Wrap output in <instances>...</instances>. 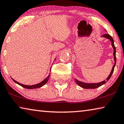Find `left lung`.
Here are the masks:
<instances>
[{
  "mask_svg": "<svg viewBox=\"0 0 124 124\" xmlns=\"http://www.w3.org/2000/svg\"><path fill=\"white\" fill-rule=\"evenodd\" d=\"M102 37H103L104 38H107L108 39H109L111 43H112V45L113 46V49H114V53H113V54H114V59L115 61V63L114 64V66L113 67V68H112V70L110 72V74L109 75L108 77L107 78L106 80H104L102 81V82L101 83H92V84H86V83H83L81 82V81H80L77 80V79H75V82L77 83V84L80 86L83 87V88H84V89H96V88H97L98 87L101 86L104 84L105 83L107 82L108 81V80L110 78L111 76H112V75L113 74V72H114V67L115 66V64H116V49H115V46L114 45V40H113V38L110 36L109 34H105L104 35H103Z\"/></svg>",
  "mask_w": 124,
  "mask_h": 124,
  "instance_id": "obj_1",
  "label": "left lung"
}]
</instances>
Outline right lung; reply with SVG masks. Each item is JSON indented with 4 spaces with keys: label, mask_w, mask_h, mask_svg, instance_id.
<instances>
[{
    "label": "right lung",
    "mask_w": 124,
    "mask_h": 124,
    "mask_svg": "<svg viewBox=\"0 0 124 124\" xmlns=\"http://www.w3.org/2000/svg\"><path fill=\"white\" fill-rule=\"evenodd\" d=\"M50 75V74H49V75H48V77L46 78H45L43 81H41V82H40V83L37 84H35V85H23V84H20L19 83H18L17 81H15L13 79H12L14 81V82H15L17 84L20 85V86H21L23 87L26 88V89H37V88H39V87H40L41 86H43V85H44L47 82L48 80H49V79Z\"/></svg>",
    "instance_id": "obj_1"
}]
</instances>
